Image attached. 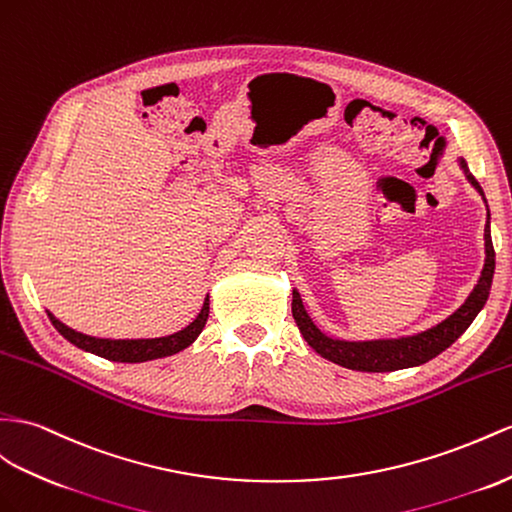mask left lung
Wrapping results in <instances>:
<instances>
[{"label":"left lung","mask_w":512,"mask_h":512,"mask_svg":"<svg viewBox=\"0 0 512 512\" xmlns=\"http://www.w3.org/2000/svg\"><path fill=\"white\" fill-rule=\"evenodd\" d=\"M458 168L463 170V175L471 183L482 201L487 203L480 183L469 173L465 160L458 157ZM495 272V251L491 240V212L487 205V225H484V266L480 270V277L474 285V290L469 292L465 303L458 307L452 316L441 320L439 324L430 326L426 331H419L413 335L402 337H389V339H365V342H348V339H335L322 333L316 322L311 320L307 313L303 298H300L298 290H292V313L298 324L300 333H303L305 342L318 352L320 357L329 359L342 368L357 370V372H396L406 368H417L430 359H435L445 348H450L458 337H461L469 324L476 320L482 307L487 305V298L491 292Z\"/></svg>","instance_id":"8db88e82"}]
</instances>
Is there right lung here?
I'll return each instance as SVG.
<instances>
[{
	"mask_svg": "<svg viewBox=\"0 0 512 512\" xmlns=\"http://www.w3.org/2000/svg\"><path fill=\"white\" fill-rule=\"evenodd\" d=\"M51 324L56 326V331L71 342L73 346L82 348L86 352H93L97 357H103L108 361H119V363H142V361H153L177 355L183 348L194 344V339L201 335L205 329V322L209 316V294L205 296V303L188 326H183L181 331L170 333L164 337H140V339H108V337H93L71 329V326L62 324L54 313L47 311Z\"/></svg>",
	"mask_w": 512,
	"mask_h": 512,
	"instance_id": "obj_1",
	"label": "right lung"
}]
</instances>
